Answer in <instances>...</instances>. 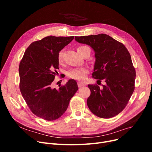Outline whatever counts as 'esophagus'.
I'll use <instances>...</instances> for the list:
<instances>
[{
    "label": "esophagus",
    "mask_w": 152,
    "mask_h": 152,
    "mask_svg": "<svg viewBox=\"0 0 152 152\" xmlns=\"http://www.w3.org/2000/svg\"><path fill=\"white\" fill-rule=\"evenodd\" d=\"M85 85H86L85 84H84V83H81V82H78V83H77V86H78L79 87H83V86H84Z\"/></svg>",
    "instance_id": "34e87169"
}]
</instances>
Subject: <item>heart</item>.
<instances>
[{"mask_svg": "<svg viewBox=\"0 0 152 152\" xmlns=\"http://www.w3.org/2000/svg\"><path fill=\"white\" fill-rule=\"evenodd\" d=\"M88 47L87 46H81L77 48V52L82 51L83 49L87 48ZM63 51L61 50L58 56V60L59 61H61L63 59ZM87 69L85 68H74L71 69L67 72V76L72 79H76V80L79 81H83L84 79L86 77L87 74Z\"/></svg>", "mask_w": 152, "mask_h": 152, "instance_id": "b5f03b06", "label": "heart"}]
</instances>
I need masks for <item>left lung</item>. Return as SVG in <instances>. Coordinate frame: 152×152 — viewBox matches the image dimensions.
Segmentation results:
<instances>
[{
  "mask_svg": "<svg viewBox=\"0 0 152 152\" xmlns=\"http://www.w3.org/2000/svg\"><path fill=\"white\" fill-rule=\"evenodd\" d=\"M79 43L89 45L95 52L92 77L104 79L105 85H88L91 95L87 104L98 117L110 118L124 109L134 91L135 70L126 47L105 34L75 37Z\"/></svg>",
  "mask_w": 152,
  "mask_h": 152,
  "instance_id": "8db88e82",
  "label": "left lung"
}]
</instances>
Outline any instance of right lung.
<instances>
[{
	"instance_id": "right-lung-1",
	"label": "right lung",
	"mask_w": 152,
	"mask_h": 152,
	"mask_svg": "<svg viewBox=\"0 0 152 152\" xmlns=\"http://www.w3.org/2000/svg\"><path fill=\"white\" fill-rule=\"evenodd\" d=\"M74 36H47L31 43L19 66L20 89L35 115L47 121L59 118L68 108L69 100L78 90L77 83L69 79L58 89L51 87L58 69L59 52Z\"/></svg>"
}]
</instances>
